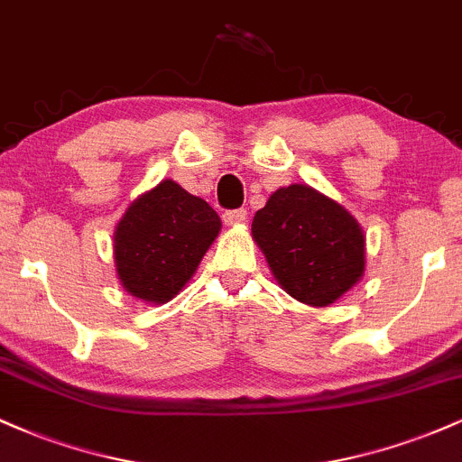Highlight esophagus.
Masks as SVG:
<instances>
[{
    "label": "esophagus",
    "instance_id": "1",
    "mask_svg": "<svg viewBox=\"0 0 462 462\" xmlns=\"http://www.w3.org/2000/svg\"><path fill=\"white\" fill-rule=\"evenodd\" d=\"M224 221L227 226H236L247 221V210L245 208H235V210H226L224 213Z\"/></svg>",
    "mask_w": 462,
    "mask_h": 462
}]
</instances>
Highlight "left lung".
<instances>
[{
  "label": "left lung",
  "instance_id": "obj_1",
  "mask_svg": "<svg viewBox=\"0 0 462 462\" xmlns=\"http://www.w3.org/2000/svg\"><path fill=\"white\" fill-rule=\"evenodd\" d=\"M252 235L275 280L304 304H332L365 272L358 221L306 184L275 190L254 215Z\"/></svg>",
  "mask_w": 462,
  "mask_h": 462
}]
</instances>
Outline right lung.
<instances>
[{
  "label": "right lung",
  "instance_id": "obj_1",
  "mask_svg": "<svg viewBox=\"0 0 462 462\" xmlns=\"http://www.w3.org/2000/svg\"><path fill=\"white\" fill-rule=\"evenodd\" d=\"M221 230L219 215L173 180H162L125 210L115 232L121 284L143 301L164 304L182 291Z\"/></svg>",
  "mask_w": 462,
  "mask_h": 462
}]
</instances>
